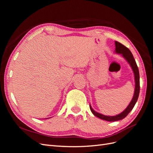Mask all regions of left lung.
I'll return each mask as SVG.
<instances>
[{
  "label": "left lung",
  "instance_id": "left-lung-1",
  "mask_svg": "<svg viewBox=\"0 0 153 153\" xmlns=\"http://www.w3.org/2000/svg\"><path fill=\"white\" fill-rule=\"evenodd\" d=\"M115 53L117 54H121V56L126 60L128 63L129 64V66L131 68L133 72L134 73V78H135V91H134V94L133 96V98L130 103L128 105V106L126 108L123 112L121 114H117L116 115H113V116H109V115H105L96 112L95 110L92 109L91 105H89L90 109L91 110L92 113L95 116L98 117L101 119H103L106 121H117L119 120H122L123 119L126 117L128 114L131 112V110L133 108L134 106L136 104L138 95H139L140 92V76H139V71H138V69L137 65V63L135 62V60L133 57V55L131 53V51L129 50L127 47H125L121 43H120L117 41H115Z\"/></svg>",
  "mask_w": 153,
  "mask_h": 153
}]
</instances>
